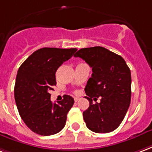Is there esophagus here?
Listing matches in <instances>:
<instances>
[{
	"label": "esophagus",
	"mask_w": 152,
	"mask_h": 152,
	"mask_svg": "<svg viewBox=\"0 0 152 152\" xmlns=\"http://www.w3.org/2000/svg\"><path fill=\"white\" fill-rule=\"evenodd\" d=\"M80 100V97H76V96H75V97H74V101H75V102H78V101H79Z\"/></svg>",
	"instance_id": "1"
}]
</instances>
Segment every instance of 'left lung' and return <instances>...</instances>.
<instances>
[{
	"instance_id": "1",
	"label": "left lung",
	"mask_w": 152,
	"mask_h": 152,
	"mask_svg": "<svg viewBox=\"0 0 152 152\" xmlns=\"http://www.w3.org/2000/svg\"><path fill=\"white\" fill-rule=\"evenodd\" d=\"M92 67L85 86L89 107L83 112L87 127L96 133L116 130L130 104V70L122 56L102 47L82 48L74 55ZM97 98L100 102L93 103Z\"/></svg>"
}]
</instances>
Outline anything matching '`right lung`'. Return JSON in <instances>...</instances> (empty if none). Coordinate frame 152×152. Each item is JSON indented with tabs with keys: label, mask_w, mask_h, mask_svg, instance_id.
Returning <instances> with one entry per match:
<instances>
[{
	"label": "right lung",
	"mask_w": 152,
	"mask_h": 152,
	"mask_svg": "<svg viewBox=\"0 0 152 152\" xmlns=\"http://www.w3.org/2000/svg\"><path fill=\"white\" fill-rule=\"evenodd\" d=\"M76 50V48H41L31 54L19 67L14 98L23 122L34 133L52 135L64 127L74 99L64 95L62 101L53 104L50 91L56 85L57 69Z\"/></svg>",
	"instance_id": "obj_1"
}]
</instances>
